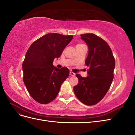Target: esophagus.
Here are the masks:
<instances>
[{
    "label": "esophagus",
    "instance_id": "esophagus-1",
    "mask_svg": "<svg viewBox=\"0 0 135 135\" xmlns=\"http://www.w3.org/2000/svg\"><path fill=\"white\" fill-rule=\"evenodd\" d=\"M69 75H70L72 76H75V73L72 72H69Z\"/></svg>",
    "mask_w": 135,
    "mask_h": 135
}]
</instances>
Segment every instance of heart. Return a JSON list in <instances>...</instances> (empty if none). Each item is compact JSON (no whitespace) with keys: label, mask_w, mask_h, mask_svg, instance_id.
I'll return each mask as SVG.
<instances>
[{"label":"heart","mask_w":135,"mask_h":135,"mask_svg":"<svg viewBox=\"0 0 135 135\" xmlns=\"http://www.w3.org/2000/svg\"><path fill=\"white\" fill-rule=\"evenodd\" d=\"M82 45H82V44H77V45H76V47H79V46H82Z\"/></svg>","instance_id":"heart-1"}]
</instances>
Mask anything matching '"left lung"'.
<instances>
[{"label": "left lung", "instance_id": "obj_1", "mask_svg": "<svg viewBox=\"0 0 135 135\" xmlns=\"http://www.w3.org/2000/svg\"><path fill=\"white\" fill-rule=\"evenodd\" d=\"M88 46L85 64L89 67L88 76H76L79 83L73 87L78 99L85 105H93L104 97L113 80L115 60L112 50L103 38L94 33L80 35Z\"/></svg>", "mask_w": 135, "mask_h": 135}]
</instances>
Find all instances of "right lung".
I'll return each instance as SVG.
<instances>
[{"instance_id": "obj_1", "label": "right lung", "mask_w": 135, "mask_h": 135, "mask_svg": "<svg viewBox=\"0 0 135 135\" xmlns=\"http://www.w3.org/2000/svg\"><path fill=\"white\" fill-rule=\"evenodd\" d=\"M72 38V35L47 33L34 41L27 50L22 64L23 79L30 96L37 102L46 104L53 101L68 77L67 68H57L53 63Z\"/></svg>"}]
</instances>
